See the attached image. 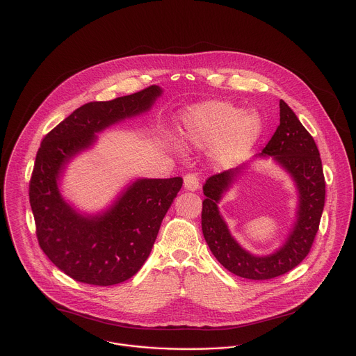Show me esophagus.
<instances>
[{
	"label": "esophagus",
	"instance_id": "obj_1",
	"mask_svg": "<svg viewBox=\"0 0 356 356\" xmlns=\"http://www.w3.org/2000/svg\"><path fill=\"white\" fill-rule=\"evenodd\" d=\"M184 188L186 191H191V192H195L199 189V179L195 174H188L184 177Z\"/></svg>",
	"mask_w": 356,
	"mask_h": 356
}]
</instances>
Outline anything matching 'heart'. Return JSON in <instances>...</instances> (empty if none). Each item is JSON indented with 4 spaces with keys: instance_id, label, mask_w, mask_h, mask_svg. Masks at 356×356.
Wrapping results in <instances>:
<instances>
[{
    "instance_id": "1",
    "label": "heart",
    "mask_w": 356,
    "mask_h": 356,
    "mask_svg": "<svg viewBox=\"0 0 356 356\" xmlns=\"http://www.w3.org/2000/svg\"><path fill=\"white\" fill-rule=\"evenodd\" d=\"M182 140L193 147L213 146L214 159L231 165L256 145L263 121L254 111H242L225 102H203L188 107L182 115Z\"/></svg>"
}]
</instances>
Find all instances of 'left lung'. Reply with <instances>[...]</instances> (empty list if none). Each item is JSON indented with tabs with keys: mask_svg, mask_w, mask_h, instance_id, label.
Segmentation results:
<instances>
[{
	"mask_svg": "<svg viewBox=\"0 0 356 356\" xmlns=\"http://www.w3.org/2000/svg\"><path fill=\"white\" fill-rule=\"evenodd\" d=\"M257 159H271L293 181L298 206L285 242L268 254L250 253L232 236L220 213V202L252 161L206 181L202 229L211 253L228 271L249 280H268L292 270L307 256L324 207L325 182L313 138L284 100H280V125L263 152L253 157Z\"/></svg>",
	"mask_w": 356,
	"mask_h": 356,
	"instance_id": "1",
	"label": "left lung"
}]
</instances>
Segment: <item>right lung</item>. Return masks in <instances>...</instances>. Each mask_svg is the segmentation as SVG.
<instances>
[{
    "instance_id": "right-lung-1",
    "label": "right lung",
    "mask_w": 356,
    "mask_h": 356,
    "mask_svg": "<svg viewBox=\"0 0 356 356\" xmlns=\"http://www.w3.org/2000/svg\"><path fill=\"white\" fill-rule=\"evenodd\" d=\"M161 95L160 86H150L110 102L88 103L42 142L29 185L39 245L79 282L108 286L140 270L182 178H135L97 213H82L65 200L61 178L75 157L96 145L100 132L149 113Z\"/></svg>"
}]
</instances>
